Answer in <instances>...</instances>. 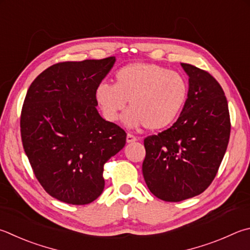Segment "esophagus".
<instances>
[{"instance_id": "obj_1", "label": "esophagus", "mask_w": 250, "mask_h": 250, "mask_svg": "<svg viewBox=\"0 0 250 250\" xmlns=\"http://www.w3.org/2000/svg\"><path fill=\"white\" fill-rule=\"evenodd\" d=\"M138 140V138L135 137V135L131 134V133H128L126 134V142L128 143H132V142H135V141Z\"/></svg>"}]
</instances>
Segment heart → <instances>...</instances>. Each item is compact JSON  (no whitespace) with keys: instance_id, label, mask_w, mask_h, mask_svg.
Returning <instances> with one entry per match:
<instances>
[{"instance_id":"1","label":"heart","mask_w":250,"mask_h":250,"mask_svg":"<svg viewBox=\"0 0 250 250\" xmlns=\"http://www.w3.org/2000/svg\"><path fill=\"white\" fill-rule=\"evenodd\" d=\"M187 81L178 72L154 63L135 62L115 74V84L101 83L95 98L108 121L115 122L129 101L124 115L128 126L165 129L174 122L187 101Z\"/></svg>"}]
</instances>
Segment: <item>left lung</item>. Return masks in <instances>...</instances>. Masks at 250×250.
<instances>
[{"label":"left lung","mask_w":250,"mask_h":250,"mask_svg":"<svg viewBox=\"0 0 250 250\" xmlns=\"http://www.w3.org/2000/svg\"><path fill=\"white\" fill-rule=\"evenodd\" d=\"M181 66L189 76L183 111L169 129L144 139V180L167 202L196 197L211 185L230 134L228 99L219 82L197 66Z\"/></svg>","instance_id":"8db88e82"}]
</instances>
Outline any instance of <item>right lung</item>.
<instances>
[{
    "label": "right lung",
    "mask_w": 250,
    "mask_h": 250,
    "mask_svg": "<svg viewBox=\"0 0 250 250\" xmlns=\"http://www.w3.org/2000/svg\"><path fill=\"white\" fill-rule=\"evenodd\" d=\"M115 57L49 66L27 90L21 113L24 151L50 196L83 206L101 196L104 165L125 146V131L99 115L95 90Z\"/></svg>",
    "instance_id": "1"
}]
</instances>
